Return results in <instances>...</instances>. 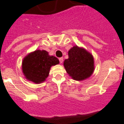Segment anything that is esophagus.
Here are the masks:
<instances>
[{"mask_svg":"<svg viewBox=\"0 0 124 124\" xmlns=\"http://www.w3.org/2000/svg\"><path fill=\"white\" fill-rule=\"evenodd\" d=\"M59 61L60 63H62L63 62V58L62 57H61V58H59Z\"/></svg>","mask_w":124,"mask_h":124,"instance_id":"esophagus-1","label":"esophagus"}]
</instances>
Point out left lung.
I'll use <instances>...</instances> for the list:
<instances>
[{"label": "left lung", "mask_w": 124, "mask_h": 124, "mask_svg": "<svg viewBox=\"0 0 124 124\" xmlns=\"http://www.w3.org/2000/svg\"><path fill=\"white\" fill-rule=\"evenodd\" d=\"M69 58L64 62L67 73L77 81H82L91 76L94 70L92 55L77 46L69 51Z\"/></svg>", "instance_id": "1"}]
</instances>
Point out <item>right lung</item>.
I'll return each instance as SVG.
<instances>
[{
    "label": "right lung",
    "instance_id": "right-lung-1",
    "mask_svg": "<svg viewBox=\"0 0 124 124\" xmlns=\"http://www.w3.org/2000/svg\"><path fill=\"white\" fill-rule=\"evenodd\" d=\"M58 63V58L49 55L46 51L37 50L23 59L22 70L27 79L38 84L48 77L51 66Z\"/></svg>",
    "mask_w": 124,
    "mask_h": 124
}]
</instances>
